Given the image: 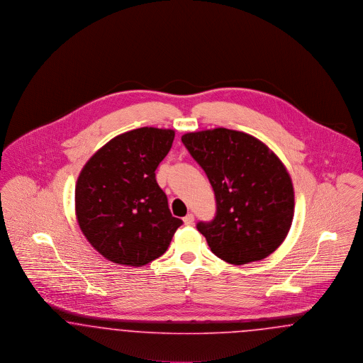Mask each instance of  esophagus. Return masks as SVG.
Returning <instances> with one entry per match:
<instances>
[{
	"label": "esophagus",
	"mask_w": 363,
	"mask_h": 363,
	"mask_svg": "<svg viewBox=\"0 0 363 363\" xmlns=\"http://www.w3.org/2000/svg\"><path fill=\"white\" fill-rule=\"evenodd\" d=\"M183 221H184V224L186 225H192L194 224V214H187L184 218H183Z\"/></svg>",
	"instance_id": "34e87169"
}]
</instances>
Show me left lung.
Masks as SVG:
<instances>
[{
    "label": "left lung",
    "instance_id": "8db88e82",
    "mask_svg": "<svg viewBox=\"0 0 363 363\" xmlns=\"http://www.w3.org/2000/svg\"><path fill=\"white\" fill-rule=\"evenodd\" d=\"M182 142L214 191V218L196 224L210 250L233 265L267 258L284 242L294 217L286 167L261 140L233 130L190 133Z\"/></svg>",
    "mask_w": 363,
    "mask_h": 363
}]
</instances>
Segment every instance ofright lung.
I'll return each mask as SVG.
<instances>
[{"instance_id": "obj_1", "label": "right lung", "mask_w": 363, "mask_h": 363, "mask_svg": "<svg viewBox=\"0 0 363 363\" xmlns=\"http://www.w3.org/2000/svg\"><path fill=\"white\" fill-rule=\"evenodd\" d=\"M174 133L143 127L99 149L77 179L79 227L106 259L142 267L161 257L183 221L173 217L155 169L172 147Z\"/></svg>"}]
</instances>
